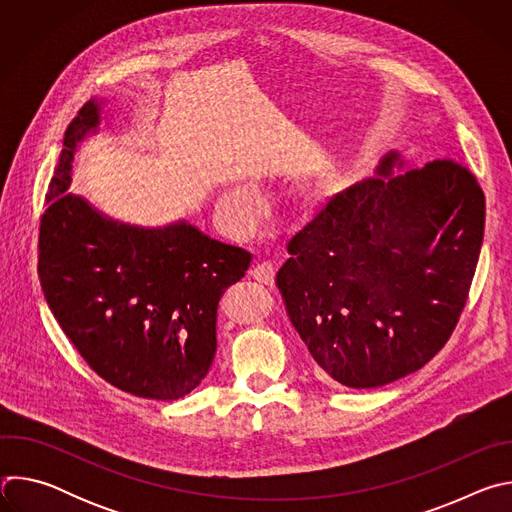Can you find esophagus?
<instances>
[{
	"label": "esophagus",
	"mask_w": 512,
	"mask_h": 512,
	"mask_svg": "<svg viewBox=\"0 0 512 512\" xmlns=\"http://www.w3.org/2000/svg\"><path fill=\"white\" fill-rule=\"evenodd\" d=\"M251 277L263 285H273L275 281V265L269 263V261H263V263H257L253 269H251Z\"/></svg>",
	"instance_id": "obj_1"
}]
</instances>
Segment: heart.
Returning <instances> with one entry per match:
<instances>
[{
  "instance_id": "b5f03b06",
  "label": "heart",
  "mask_w": 512,
  "mask_h": 512,
  "mask_svg": "<svg viewBox=\"0 0 512 512\" xmlns=\"http://www.w3.org/2000/svg\"><path fill=\"white\" fill-rule=\"evenodd\" d=\"M241 198H247V200H249V192H243V190H233V192H229V194H227V204H229V208H237V206L241 204ZM237 210H239V208H237ZM237 221H239V223H245L247 216H245L243 212H237Z\"/></svg>"
}]
</instances>
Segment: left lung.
Segmentation results:
<instances>
[{"label": "left lung", "mask_w": 512, "mask_h": 512, "mask_svg": "<svg viewBox=\"0 0 512 512\" xmlns=\"http://www.w3.org/2000/svg\"><path fill=\"white\" fill-rule=\"evenodd\" d=\"M484 237V194L466 164L423 168L399 152L332 196L275 275L318 367L352 389L419 371L466 304Z\"/></svg>", "instance_id": "8db88e82"}]
</instances>
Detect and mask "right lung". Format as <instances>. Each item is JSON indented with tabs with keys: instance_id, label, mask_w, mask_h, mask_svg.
Masks as SVG:
<instances>
[{
	"instance_id": "add662e5",
	"label": "right lung",
	"mask_w": 512,
	"mask_h": 512,
	"mask_svg": "<svg viewBox=\"0 0 512 512\" xmlns=\"http://www.w3.org/2000/svg\"><path fill=\"white\" fill-rule=\"evenodd\" d=\"M107 97L70 121L40 223V283L62 332L113 387L174 401L208 375L216 308L251 253L204 235L184 218L162 227L123 223L70 192L75 156L101 133Z\"/></svg>"
}]
</instances>
